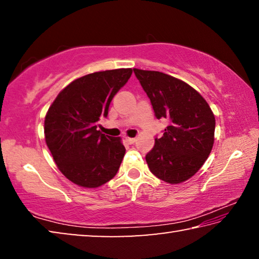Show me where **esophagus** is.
Returning a JSON list of instances; mask_svg holds the SVG:
<instances>
[{
	"instance_id": "1",
	"label": "esophagus",
	"mask_w": 259,
	"mask_h": 259,
	"mask_svg": "<svg viewBox=\"0 0 259 259\" xmlns=\"http://www.w3.org/2000/svg\"><path fill=\"white\" fill-rule=\"evenodd\" d=\"M136 138H131V137H125V142L128 143V144H134L135 142H136Z\"/></svg>"
}]
</instances>
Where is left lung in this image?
I'll use <instances>...</instances> for the list:
<instances>
[{
  "mask_svg": "<svg viewBox=\"0 0 259 259\" xmlns=\"http://www.w3.org/2000/svg\"><path fill=\"white\" fill-rule=\"evenodd\" d=\"M156 119L170 124L146 154L151 172L161 181L179 184L199 171L212 150L214 115L198 91L168 74L134 68Z\"/></svg>",
  "mask_w": 259,
  "mask_h": 259,
  "instance_id": "obj_1",
  "label": "left lung"
}]
</instances>
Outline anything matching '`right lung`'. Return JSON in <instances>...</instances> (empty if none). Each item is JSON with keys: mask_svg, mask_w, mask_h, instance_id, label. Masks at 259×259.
Masks as SVG:
<instances>
[{"mask_svg": "<svg viewBox=\"0 0 259 259\" xmlns=\"http://www.w3.org/2000/svg\"><path fill=\"white\" fill-rule=\"evenodd\" d=\"M131 74V68H119L78 77L49 107L45 120L47 146L64 176L78 186H102L120 168L125 153L121 138L104 135L97 126Z\"/></svg>", "mask_w": 259, "mask_h": 259, "instance_id": "right-lung-1", "label": "right lung"}]
</instances>
